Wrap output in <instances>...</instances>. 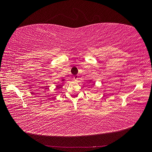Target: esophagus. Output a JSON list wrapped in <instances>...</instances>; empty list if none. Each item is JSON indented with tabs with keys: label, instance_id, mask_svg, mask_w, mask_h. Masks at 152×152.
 <instances>
[{
	"label": "esophagus",
	"instance_id": "1",
	"mask_svg": "<svg viewBox=\"0 0 152 152\" xmlns=\"http://www.w3.org/2000/svg\"><path fill=\"white\" fill-rule=\"evenodd\" d=\"M73 80H74L75 81H77L78 79H79V76H78V75H74V76H73Z\"/></svg>",
	"mask_w": 152,
	"mask_h": 152
}]
</instances>
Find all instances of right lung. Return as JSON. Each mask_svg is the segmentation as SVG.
<instances>
[{
	"instance_id": "obj_1",
	"label": "right lung",
	"mask_w": 152,
	"mask_h": 152,
	"mask_svg": "<svg viewBox=\"0 0 152 152\" xmlns=\"http://www.w3.org/2000/svg\"><path fill=\"white\" fill-rule=\"evenodd\" d=\"M62 80V81H63V80H64V79H62V80Z\"/></svg>"
}]
</instances>
